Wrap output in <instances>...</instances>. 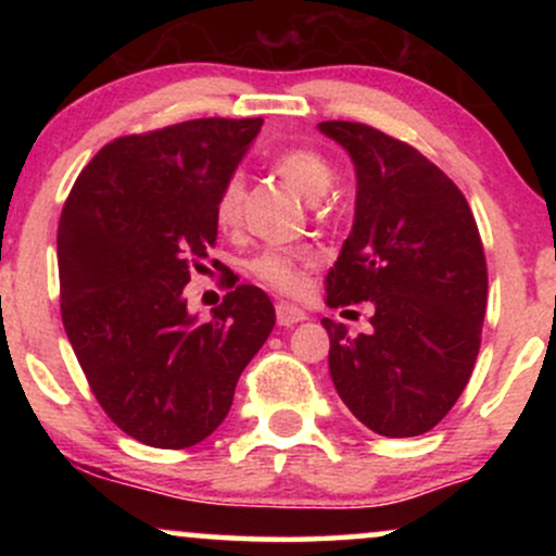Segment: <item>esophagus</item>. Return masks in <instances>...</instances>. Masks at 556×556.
Instances as JSON below:
<instances>
[{
  "mask_svg": "<svg viewBox=\"0 0 556 556\" xmlns=\"http://www.w3.org/2000/svg\"><path fill=\"white\" fill-rule=\"evenodd\" d=\"M305 311L292 303H277V324L279 327H295V324L305 321Z\"/></svg>",
  "mask_w": 556,
  "mask_h": 556,
  "instance_id": "34e87169",
  "label": "esophagus"
}]
</instances>
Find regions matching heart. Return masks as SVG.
Here are the masks:
<instances>
[{
	"mask_svg": "<svg viewBox=\"0 0 556 556\" xmlns=\"http://www.w3.org/2000/svg\"><path fill=\"white\" fill-rule=\"evenodd\" d=\"M274 167L285 177L300 195L308 201H318L327 195L334 180V169H331L329 159L318 154L314 149H290L282 151L274 159ZM240 203H242V180L240 177H229L222 185L219 198H216V225L235 227L240 219ZM318 264V253L314 248H264L256 253L248 264V271L258 279L261 285L271 287V290L282 292V295H298L305 285V269H314Z\"/></svg>",
	"mask_w": 556,
	"mask_h": 556,
	"instance_id": "b5f03b06",
	"label": "heart"
}]
</instances>
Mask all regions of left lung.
Here are the masks:
<instances>
[{
    "label": "left lung",
    "instance_id": "1",
    "mask_svg": "<svg viewBox=\"0 0 556 556\" xmlns=\"http://www.w3.org/2000/svg\"><path fill=\"white\" fill-rule=\"evenodd\" d=\"M355 167V216L327 274V305L371 300V331L324 318L329 374L363 426L418 437L468 384L486 314V258L468 201L413 146L361 123H321Z\"/></svg>",
    "mask_w": 556,
    "mask_h": 556
}]
</instances>
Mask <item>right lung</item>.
Masks as SVG:
<instances>
[{
  "label": "right lung",
  "instance_id": "right-lung-1",
  "mask_svg": "<svg viewBox=\"0 0 556 556\" xmlns=\"http://www.w3.org/2000/svg\"><path fill=\"white\" fill-rule=\"evenodd\" d=\"M264 119H190L106 143L56 229L62 324L104 413L138 442L212 437L271 334L261 287L235 285L201 321L182 290L216 242V198Z\"/></svg>",
  "mask_w": 556,
  "mask_h": 556
}]
</instances>
